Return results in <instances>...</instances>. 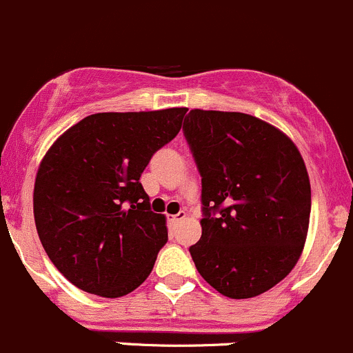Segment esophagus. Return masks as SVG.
Segmentation results:
<instances>
[{
    "mask_svg": "<svg viewBox=\"0 0 353 353\" xmlns=\"http://www.w3.org/2000/svg\"><path fill=\"white\" fill-rule=\"evenodd\" d=\"M185 217H187V214H185L183 210H180V212L175 214V216H172V219H170V223H172V224H178V223H180V221H183Z\"/></svg>",
    "mask_w": 353,
    "mask_h": 353,
    "instance_id": "obj_1",
    "label": "esophagus"
}]
</instances>
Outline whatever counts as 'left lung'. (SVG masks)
<instances>
[{"label":"left lung","instance_id":"1","mask_svg":"<svg viewBox=\"0 0 353 353\" xmlns=\"http://www.w3.org/2000/svg\"><path fill=\"white\" fill-rule=\"evenodd\" d=\"M183 136L202 176V236L188 248L199 274L231 299L267 292L306 241L311 185L301 152L239 112L190 110Z\"/></svg>","mask_w":353,"mask_h":353}]
</instances>
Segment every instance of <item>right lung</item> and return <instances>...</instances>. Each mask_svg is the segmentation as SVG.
I'll return each instance as SVG.
<instances>
[{
	"label": "right lung",
	"mask_w": 353,
	"mask_h": 353,
	"mask_svg": "<svg viewBox=\"0 0 353 353\" xmlns=\"http://www.w3.org/2000/svg\"><path fill=\"white\" fill-rule=\"evenodd\" d=\"M187 110L88 115L43 156L35 226L47 256L78 289L121 297L151 274L168 231L139 180L152 154L180 132Z\"/></svg>",
	"instance_id": "right-lung-1"
}]
</instances>
